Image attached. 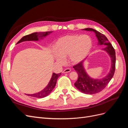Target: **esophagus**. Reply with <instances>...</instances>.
<instances>
[{
	"label": "esophagus",
	"mask_w": 128,
	"mask_h": 128,
	"mask_svg": "<svg viewBox=\"0 0 128 128\" xmlns=\"http://www.w3.org/2000/svg\"><path fill=\"white\" fill-rule=\"evenodd\" d=\"M71 71V69L70 68H66L64 70V73H67V72H69Z\"/></svg>",
	"instance_id": "34e87169"
}]
</instances>
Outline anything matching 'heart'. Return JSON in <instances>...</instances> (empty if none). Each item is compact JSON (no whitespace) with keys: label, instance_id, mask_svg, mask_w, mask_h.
Wrapping results in <instances>:
<instances>
[{"label":"heart","instance_id":"b5f03b06","mask_svg":"<svg viewBox=\"0 0 128 128\" xmlns=\"http://www.w3.org/2000/svg\"><path fill=\"white\" fill-rule=\"evenodd\" d=\"M92 41L86 34H72L61 37L54 46L55 51L60 57L58 60L63 62L62 59L69 56L73 63H78L86 58L91 51Z\"/></svg>","mask_w":128,"mask_h":128}]
</instances>
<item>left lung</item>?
<instances>
[{"label":"left lung","instance_id":"left-lung-1","mask_svg":"<svg viewBox=\"0 0 128 128\" xmlns=\"http://www.w3.org/2000/svg\"><path fill=\"white\" fill-rule=\"evenodd\" d=\"M84 30L92 31L95 32L98 40V44L106 46L103 50L109 54L112 60L110 72L106 77L100 80L92 79L87 74L83 66V61H80L73 66V68L78 74V79L74 83L76 88L84 94H93L104 90L113 77L115 70V51L113 46L104 34L92 28H86Z\"/></svg>","mask_w":128,"mask_h":128}]
</instances>
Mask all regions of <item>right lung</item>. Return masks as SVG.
<instances>
[{"mask_svg": "<svg viewBox=\"0 0 128 128\" xmlns=\"http://www.w3.org/2000/svg\"><path fill=\"white\" fill-rule=\"evenodd\" d=\"M52 32H34L32 34H31L28 35L24 36L21 39L19 40L18 43H20L21 42H24V41H29V40H38V38H42V37H45L46 36L52 33ZM61 72L59 74H56L53 73L52 77L50 80L47 86L45 88L41 91L40 92L36 93V94H26L27 96H33V97L38 98H42L45 97L47 96H48L51 91L53 90L54 88L55 87L56 84V83L57 80L61 74Z\"/></svg>", "mask_w": 128, "mask_h": 128, "instance_id": "obj_1", "label": "right lung"}]
</instances>
